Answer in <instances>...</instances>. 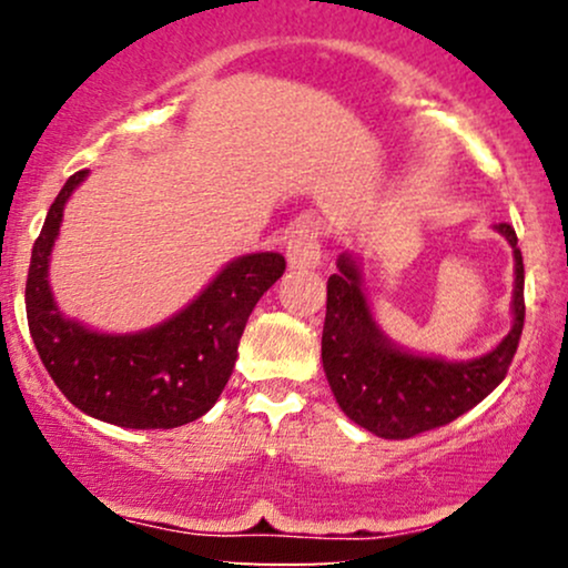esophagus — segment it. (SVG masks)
<instances>
[{
	"label": "esophagus",
	"instance_id": "1",
	"mask_svg": "<svg viewBox=\"0 0 568 568\" xmlns=\"http://www.w3.org/2000/svg\"><path fill=\"white\" fill-rule=\"evenodd\" d=\"M288 264L293 270H315L323 256V232L315 219H302L291 230L288 237Z\"/></svg>",
	"mask_w": 568,
	"mask_h": 568
}]
</instances>
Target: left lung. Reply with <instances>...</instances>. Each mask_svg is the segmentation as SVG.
Instances as JSON below:
<instances>
[{
    "mask_svg": "<svg viewBox=\"0 0 568 568\" xmlns=\"http://www.w3.org/2000/svg\"><path fill=\"white\" fill-rule=\"evenodd\" d=\"M515 253V325L505 342L470 363H443L395 349L376 328L361 272L352 258H338L328 277L323 325V368L336 403L355 425L387 440H406L443 427L478 406L507 376L524 334V256L510 224H497Z\"/></svg>",
    "mask_w": 568,
    "mask_h": 568,
    "instance_id": "8db88e82",
    "label": "left lung"
}]
</instances>
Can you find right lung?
<instances>
[{"label": "right lung", "instance_id": "right-lung-1", "mask_svg": "<svg viewBox=\"0 0 568 568\" xmlns=\"http://www.w3.org/2000/svg\"><path fill=\"white\" fill-rule=\"evenodd\" d=\"M88 171H77L50 205L31 247L26 317L44 368L84 414L130 429H171L200 419L230 382L237 344L253 306L283 277L280 253H251L226 266L168 323L135 336H106L55 310L48 256L63 202Z\"/></svg>", "mask_w": 568, "mask_h": 568}]
</instances>
